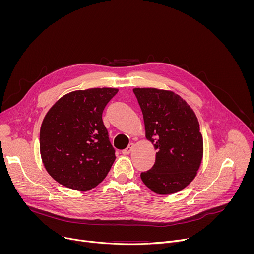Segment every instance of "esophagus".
I'll list each match as a JSON object with an SVG mask.
<instances>
[{
	"label": "esophagus",
	"instance_id": "obj_1",
	"mask_svg": "<svg viewBox=\"0 0 254 254\" xmlns=\"http://www.w3.org/2000/svg\"><path fill=\"white\" fill-rule=\"evenodd\" d=\"M133 147H134V143H129L128 146L127 147V149H125L124 151H123V154L124 155H129L130 154V152L132 151V149H133Z\"/></svg>",
	"mask_w": 254,
	"mask_h": 254
}]
</instances>
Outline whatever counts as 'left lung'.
<instances>
[{"label": "left lung", "mask_w": 254, "mask_h": 254, "mask_svg": "<svg viewBox=\"0 0 254 254\" xmlns=\"http://www.w3.org/2000/svg\"><path fill=\"white\" fill-rule=\"evenodd\" d=\"M141 108L146 138L157 150L153 168L140 174L154 193L170 195L195 179L203 159V136L191 106L171 90L132 89Z\"/></svg>", "instance_id": "left-lung-1"}]
</instances>
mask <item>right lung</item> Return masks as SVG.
Returning <instances> with one entry per match:
<instances>
[{"label": "right lung", "instance_id": "obj_1", "mask_svg": "<svg viewBox=\"0 0 254 254\" xmlns=\"http://www.w3.org/2000/svg\"><path fill=\"white\" fill-rule=\"evenodd\" d=\"M118 91L111 87L72 91L46 114L40 128V154L46 171L59 184L88 191L110 172L116 154L102 112Z\"/></svg>", "mask_w": 254, "mask_h": 254}]
</instances>
